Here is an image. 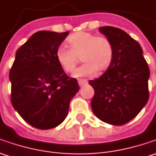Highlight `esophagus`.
Wrapping results in <instances>:
<instances>
[{"instance_id": "1", "label": "esophagus", "mask_w": 156, "mask_h": 156, "mask_svg": "<svg viewBox=\"0 0 156 156\" xmlns=\"http://www.w3.org/2000/svg\"><path fill=\"white\" fill-rule=\"evenodd\" d=\"M87 81L86 79H80V80H78V84H79V86H83V85H85V84H87Z\"/></svg>"}]
</instances>
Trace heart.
<instances>
[{
    "label": "heart",
    "instance_id": "obj_1",
    "mask_svg": "<svg viewBox=\"0 0 156 156\" xmlns=\"http://www.w3.org/2000/svg\"><path fill=\"white\" fill-rule=\"evenodd\" d=\"M66 42L69 49L59 47L55 52V60L63 71L71 73L79 62L78 57H81L84 63L73 73L75 78L94 75L98 69L104 71L108 69L113 62L114 46L106 36L77 32L69 36Z\"/></svg>",
    "mask_w": 156,
    "mask_h": 156
}]
</instances>
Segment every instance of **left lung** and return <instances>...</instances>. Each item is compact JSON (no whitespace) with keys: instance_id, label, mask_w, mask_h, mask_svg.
Segmentation results:
<instances>
[{"instance_id":"1","label":"left lung","mask_w":156,"mask_h":156,"mask_svg":"<svg viewBox=\"0 0 156 156\" xmlns=\"http://www.w3.org/2000/svg\"><path fill=\"white\" fill-rule=\"evenodd\" d=\"M99 31L112 41L115 55L104 74L89 81L94 90L91 108L101 121L121 126L147 104L150 72L141 47L126 32L110 26Z\"/></svg>"}]
</instances>
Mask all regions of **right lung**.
Instances as JSON below:
<instances>
[{
  "mask_svg": "<svg viewBox=\"0 0 156 156\" xmlns=\"http://www.w3.org/2000/svg\"><path fill=\"white\" fill-rule=\"evenodd\" d=\"M69 32L39 31L17 49L9 72L11 102L34 128H55L68 115L69 103L79 91L55 60V52Z\"/></svg>",
  "mask_w": 156,
  "mask_h": 156,
  "instance_id": "1",
  "label": "right lung"
}]
</instances>
